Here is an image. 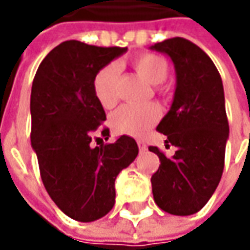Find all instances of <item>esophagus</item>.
I'll list each match as a JSON object with an SVG mask.
<instances>
[{
	"instance_id": "1",
	"label": "esophagus",
	"mask_w": 250,
	"mask_h": 250,
	"mask_svg": "<svg viewBox=\"0 0 250 250\" xmlns=\"http://www.w3.org/2000/svg\"><path fill=\"white\" fill-rule=\"evenodd\" d=\"M138 146H139V151L140 153H145L147 150V146L143 140H138Z\"/></svg>"
}]
</instances>
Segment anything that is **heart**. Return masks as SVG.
I'll return each mask as SVG.
<instances>
[{
  "mask_svg": "<svg viewBox=\"0 0 250 250\" xmlns=\"http://www.w3.org/2000/svg\"><path fill=\"white\" fill-rule=\"evenodd\" d=\"M136 72L150 84H161L168 76L167 61L156 54H142L132 61ZM120 68L117 63H108L97 71L93 78V91L104 108H111L118 100L117 81ZM160 108L154 104L136 105L124 104L111 115V126L118 133L139 136L159 120Z\"/></svg>",
  "mask_w": 250,
  "mask_h": 250,
  "instance_id": "obj_1",
  "label": "heart"
}]
</instances>
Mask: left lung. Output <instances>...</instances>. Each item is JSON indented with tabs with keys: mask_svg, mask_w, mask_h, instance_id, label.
I'll return each instance as SVG.
<instances>
[{
	"mask_svg": "<svg viewBox=\"0 0 250 250\" xmlns=\"http://www.w3.org/2000/svg\"><path fill=\"white\" fill-rule=\"evenodd\" d=\"M172 60L177 87L172 105L157 130L166 146H175L167 159L156 146L149 150L160 159L151 177L156 205L174 216L197 213L214 193L224 169L229 133L221 76L200 47L182 37L150 47Z\"/></svg>",
	"mask_w": 250,
	"mask_h": 250,
	"instance_id": "obj_1",
	"label": "left lung"
}]
</instances>
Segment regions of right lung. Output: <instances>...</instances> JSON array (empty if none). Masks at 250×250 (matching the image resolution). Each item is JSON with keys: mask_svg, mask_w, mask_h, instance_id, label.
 Masks as SVG:
<instances>
[{"mask_svg": "<svg viewBox=\"0 0 250 250\" xmlns=\"http://www.w3.org/2000/svg\"><path fill=\"white\" fill-rule=\"evenodd\" d=\"M126 51V47H97L68 40L44 58L30 94L32 147L44 188L68 217L90 223L115 203V178L136 159L139 147L122 135L114 143L93 146L105 112L93 91L99 69ZM100 139V138H99Z\"/></svg>", "mask_w": 250, "mask_h": 250, "instance_id": "add662e5", "label": "right lung"}]
</instances>
